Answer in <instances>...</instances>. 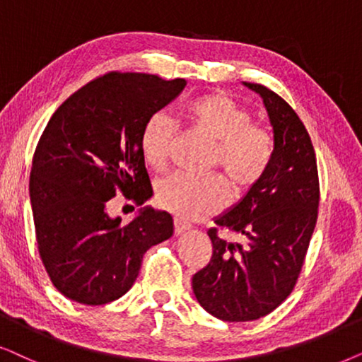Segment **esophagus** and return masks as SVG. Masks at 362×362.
<instances>
[{
    "mask_svg": "<svg viewBox=\"0 0 362 362\" xmlns=\"http://www.w3.org/2000/svg\"><path fill=\"white\" fill-rule=\"evenodd\" d=\"M173 230H175V235H182L184 231L190 230V225L185 223V221L175 218V221H173Z\"/></svg>",
    "mask_w": 362,
    "mask_h": 362,
    "instance_id": "esophagus-1",
    "label": "esophagus"
}]
</instances>
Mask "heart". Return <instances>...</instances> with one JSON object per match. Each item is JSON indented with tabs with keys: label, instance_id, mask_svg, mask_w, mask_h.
I'll return each mask as SVG.
<instances>
[{
	"label": "heart",
	"instance_id": "b5f03b06",
	"mask_svg": "<svg viewBox=\"0 0 362 362\" xmlns=\"http://www.w3.org/2000/svg\"><path fill=\"white\" fill-rule=\"evenodd\" d=\"M192 124L215 141L211 168H221L235 194H245L264 177L273 160L274 139L253 114L225 93L204 94L185 105ZM175 122L165 112H153L142 125L139 146L144 160L163 168ZM228 185L220 175L194 177L175 172L157 184V200L163 209L184 220H199L223 209Z\"/></svg>",
	"mask_w": 362,
	"mask_h": 362
}]
</instances>
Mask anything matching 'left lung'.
Instances as JSON below:
<instances>
[{"label": "left lung", "mask_w": 362, "mask_h": 362, "mask_svg": "<svg viewBox=\"0 0 362 362\" xmlns=\"http://www.w3.org/2000/svg\"><path fill=\"white\" fill-rule=\"evenodd\" d=\"M262 95L274 132L273 160L264 177L206 233L209 264L192 278L197 300L211 316L238 322L263 317L295 288L317 220L320 178L305 124L267 86L245 83ZM220 229L245 244L221 239Z\"/></svg>", "instance_id": "left-lung-1"}]
</instances>
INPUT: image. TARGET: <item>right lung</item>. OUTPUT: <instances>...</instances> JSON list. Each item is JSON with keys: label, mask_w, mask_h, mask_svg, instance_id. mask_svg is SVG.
<instances>
[{"label": "right lung", "mask_w": 362, "mask_h": 362, "mask_svg": "<svg viewBox=\"0 0 362 362\" xmlns=\"http://www.w3.org/2000/svg\"><path fill=\"white\" fill-rule=\"evenodd\" d=\"M185 79L110 71L62 103L37 142L30 195L40 257L56 290L98 306L131 290L144 253L170 238L167 211L141 210L129 223L107 215L122 194L141 206L152 185L139 137L148 115L172 103Z\"/></svg>", "instance_id": "right-lung-1"}]
</instances>
